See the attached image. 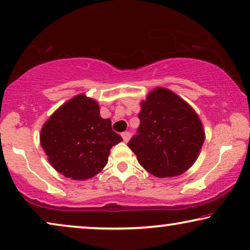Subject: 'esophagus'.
<instances>
[{"label": "esophagus", "instance_id": "obj_1", "mask_svg": "<svg viewBox=\"0 0 250 250\" xmlns=\"http://www.w3.org/2000/svg\"><path fill=\"white\" fill-rule=\"evenodd\" d=\"M122 136H123V140H124V142H128V140L131 139V133H129V132H124L122 134Z\"/></svg>", "mask_w": 250, "mask_h": 250}]
</instances>
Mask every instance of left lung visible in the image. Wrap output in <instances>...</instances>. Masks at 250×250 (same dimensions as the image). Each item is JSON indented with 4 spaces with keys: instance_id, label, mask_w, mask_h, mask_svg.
<instances>
[{
    "instance_id": "1",
    "label": "left lung",
    "mask_w": 250,
    "mask_h": 250,
    "mask_svg": "<svg viewBox=\"0 0 250 250\" xmlns=\"http://www.w3.org/2000/svg\"><path fill=\"white\" fill-rule=\"evenodd\" d=\"M140 105L138 134L127 145L140 165L157 177L187 172L205 141L199 116L176 93L160 86L153 88Z\"/></svg>"
}]
</instances>
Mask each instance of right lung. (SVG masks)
<instances>
[{"mask_svg":"<svg viewBox=\"0 0 250 250\" xmlns=\"http://www.w3.org/2000/svg\"><path fill=\"white\" fill-rule=\"evenodd\" d=\"M111 121L100 116V105L84 93L60 105L44 123L41 146L57 172L68 179L83 181L107 165L112 146L122 142Z\"/></svg>","mask_w":250,"mask_h":250,"instance_id":"1","label":"right lung"}]
</instances>
